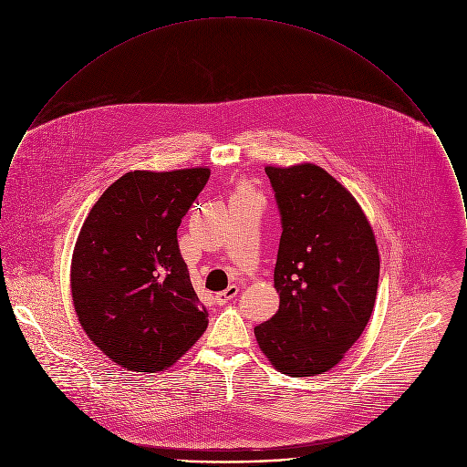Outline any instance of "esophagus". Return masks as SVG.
Instances as JSON below:
<instances>
[{"label": "esophagus", "mask_w": 467, "mask_h": 467, "mask_svg": "<svg viewBox=\"0 0 467 467\" xmlns=\"http://www.w3.org/2000/svg\"><path fill=\"white\" fill-rule=\"evenodd\" d=\"M237 293H239V287H237V285H228V289H224V291H221V293H215V300H217L219 306H223V304H226L228 300L235 298Z\"/></svg>", "instance_id": "34e87169"}]
</instances>
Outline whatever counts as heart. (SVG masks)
Returning a JSON list of instances; mask_svg holds the SVG:
<instances>
[{"label": "heart", "mask_w": 467, "mask_h": 467, "mask_svg": "<svg viewBox=\"0 0 467 467\" xmlns=\"http://www.w3.org/2000/svg\"><path fill=\"white\" fill-rule=\"evenodd\" d=\"M241 192H243V194H246V191H241Z\"/></svg>", "instance_id": "obj_1"}]
</instances>
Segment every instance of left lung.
<instances>
[{"instance_id": "left-lung-1", "label": "left lung", "mask_w": 467, "mask_h": 467, "mask_svg": "<svg viewBox=\"0 0 467 467\" xmlns=\"http://www.w3.org/2000/svg\"><path fill=\"white\" fill-rule=\"evenodd\" d=\"M282 217L273 273L278 311L255 327L269 363L291 378L336 367L363 334L379 252L356 198L315 163L266 167Z\"/></svg>"}]
</instances>
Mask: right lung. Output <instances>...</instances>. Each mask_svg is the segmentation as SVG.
<instances>
[{"instance_id":"1","label":"right lung","mask_w":467,"mask_h":467,"mask_svg":"<svg viewBox=\"0 0 467 467\" xmlns=\"http://www.w3.org/2000/svg\"><path fill=\"white\" fill-rule=\"evenodd\" d=\"M208 178L206 167L128 172L78 232L69 273L78 324L128 370L169 368L208 326L178 246V226Z\"/></svg>"}]
</instances>
